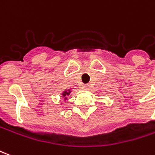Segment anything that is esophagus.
Wrapping results in <instances>:
<instances>
[{"label": "esophagus", "mask_w": 155, "mask_h": 155, "mask_svg": "<svg viewBox=\"0 0 155 155\" xmlns=\"http://www.w3.org/2000/svg\"><path fill=\"white\" fill-rule=\"evenodd\" d=\"M83 88H84V90H88V89H89V86H87V85H85Z\"/></svg>", "instance_id": "obj_1"}]
</instances>
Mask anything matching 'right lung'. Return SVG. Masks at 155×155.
<instances>
[{"label": "right lung", "instance_id": "1", "mask_svg": "<svg viewBox=\"0 0 155 155\" xmlns=\"http://www.w3.org/2000/svg\"><path fill=\"white\" fill-rule=\"evenodd\" d=\"M69 93H70V91H69H69H64V93H63V97H65V98H67L66 97H67V96H69Z\"/></svg>", "mask_w": 155, "mask_h": 155}]
</instances>
